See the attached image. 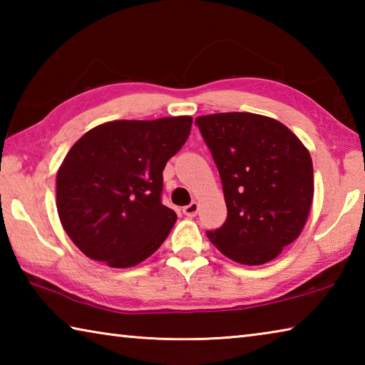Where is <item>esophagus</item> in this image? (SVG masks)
<instances>
[{
	"label": "esophagus",
	"instance_id": "1",
	"mask_svg": "<svg viewBox=\"0 0 365 365\" xmlns=\"http://www.w3.org/2000/svg\"><path fill=\"white\" fill-rule=\"evenodd\" d=\"M197 209H200V205H197L196 201H193V202H190L188 206L183 207V214L187 215V217H195V215L197 214Z\"/></svg>",
	"mask_w": 365,
	"mask_h": 365
}]
</instances>
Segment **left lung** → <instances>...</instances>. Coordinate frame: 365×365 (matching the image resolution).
Returning a JSON list of instances; mask_svg holds the SVG:
<instances>
[{
	"instance_id": "1",
	"label": "left lung",
	"mask_w": 365,
	"mask_h": 365,
	"mask_svg": "<svg viewBox=\"0 0 365 365\" xmlns=\"http://www.w3.org/2000/svg\"><path fill=\"white\" fill-rule=\"evenodd\" d=\"M217 165L227 220L206 235L222 255L261 265L280 255L304 227L314 196L311 154L270 117L220 113L196 117Z\"/></svg>"
}]
</instances>
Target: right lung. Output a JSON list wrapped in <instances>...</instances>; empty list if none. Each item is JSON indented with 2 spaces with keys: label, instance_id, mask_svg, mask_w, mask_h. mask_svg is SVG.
<instances>
[{
  "label": "right lung",
  "instance_id": "right-lung-1",
  "mask_svg": "<svg viewBox=\"0 0 365 365\" xmlns=\"http://www.w3.org/2000/svg\"><path fill=\"white\" fill-rule=\"evenodd\" d=\"M190 115L114 120L86 132L58 170L56 206L85 256L125 269L156 251L177 220L163 205V170L191 130Z\"/></svg>",
  "mask_w": 365,
  "mask_h": 365
}]
</instances>
